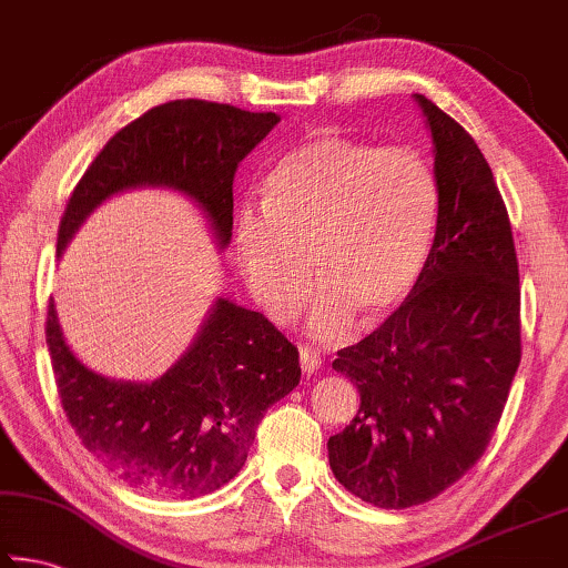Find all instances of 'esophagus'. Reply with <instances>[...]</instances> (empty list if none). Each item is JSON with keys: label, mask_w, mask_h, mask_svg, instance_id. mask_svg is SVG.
<instances>
[{"label": "esophagus", "mask_w": 568, "mask_h": 568, "mask_svg": "<svg viewBox=\"0 0 568 568\" xmlns=\"http://www.w3.org/2000/svg\"><path fill=\"white\" fill-rule=\"evenodd\" d=\"M321 351L315 348V345H301V368H303V373H307V376H311V373H315L321 368Z\"/></svg>", "instance_id": "esophagus-1"}]
</instances>
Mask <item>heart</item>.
<instances>
[{
	"label": "heart",
	"mask_w": 568,
	"mask_h": 568,
	"mask_svg": "<svg viewBox=\"0 0 568 568\" xmlns=\"http://www.w3.org/2000/svg\"><path fill=\"white\" fill-rule=\"evenodd\" d=\"M438 180L410 148H376L325 132L277 162L263 205L235 215V247L255 303L277 323L301 313L311 265L323 283L311 325L335 338L353 315L390 313L426 267Z\"/></svg>",
	"instance_id": "heart-1"
}]
</instances>
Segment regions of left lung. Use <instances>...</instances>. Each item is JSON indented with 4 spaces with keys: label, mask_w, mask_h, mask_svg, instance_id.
<instances>
[{
    "label": "left lung",
    "mask_w": 568,
    "mask_h": 568,
    "mask_svg": "<svg viewBox=\"0 0 568 568\" xmlns=\"http://www.w3.org/2000/svg\"><path fill=\"white\" fill-rule=\"evenodd\" d=\"M416 102L436 145L434 245L406 301L333 361L361 408L331 436V468L378 508L426 504L476 466L521 363L518 261L494 172L450 114Z\"/></svg>",
    "instance_id": "8db88e82"
}]
</instances>
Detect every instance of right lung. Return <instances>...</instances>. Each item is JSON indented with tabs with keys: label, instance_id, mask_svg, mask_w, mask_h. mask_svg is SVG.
I'll return each instance as SVG.
<instances>
[{
	"label": "right lung",
	"instance_id": "add662e5",
	"mask_svg": "<svg viewBox=\"0 0 568 568\" xmlns=\"http://www.w3.org/2000/svg\"><path fill=\"white\" fill-rule=\"evenodd\" d=\"M281 122L207 100L148 110L100 150L64 207L57 255L114 192L165 185L203 207L220 247L233 237V180L250 150ZM47 345L62 408L100 464L145 494L197 498L237 476L257 423L301 383L297 348L265 318L217 297L190 351L152 383L110 381L64 343L54 301Z\"/></svg>",
	"mask_w": 568,
	"mask_h": 568
}]
</instances>
